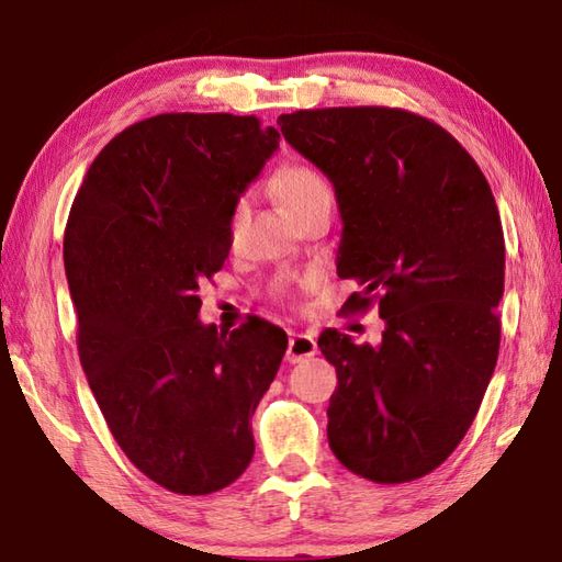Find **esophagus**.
<instances>
[{
  "label": "esophagus",
  "mask_w": 562,
  "mask_h": 562,
  "mask_svg": "<svg viewBox=\"0 0 562 562\" xmlns=\"http://www.w3.org/2000/svg\"><path fill=\"white\" fill-rule=\"evenodd\" d=\"M317 355V337L310 335V331H297V335L290 337L288 345V361L290 364H297L310 357Z\"/></svg>",
  "instance_id": "34e87169"
}]
</instances>
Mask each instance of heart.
Listing matches in <instances>:
<instances>
[{
    "label": "heart",
    "instance_id": "heart-1",
    "mask_svg": "<svg viewBox=\"0 0 562 562\" xmlns=\"http://www.w3.org/2000/svg\"><path fill=\"white\" fill-rule=\"evenodd\" d=\"M274 188H278L284 207H288L292 215L300 213L302 207L310 205L312 201H317L319 195L331 193L327 180L322 178L315 168L300 166V164L280 168L278 176H274ZM245 217H247V201L245 198H240V201L235 203L233 215H231V235L233 237L237 235V231H240ZM274 292L282 294V297H288V294L292 292V280L284 278L280 282H274Z\"/></svg>",
    "mask_w": 562,
    "mask_h": 562
}]
</instances>
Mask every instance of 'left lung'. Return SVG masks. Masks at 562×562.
<instances>
[{
  "instance_id": "left-lung-1",
  "label": "left lung",
  "mask_w": 562,
  "mask_h": 562,
  "mask_svg": "<svg viewBox=\"0 0 562 562\" xmlns=\"http://www.w3.org/2000/svg\"><path fill=\"white\" fill-rule=\"evenodd\" d=\"M288 144L335 186L337 274L379 300L382 341L325 329L337 369L327 439L374 483L431 473L469 431L501 345L506 245L496 198L449 131L402 109L282 113ZM372 297L349 300L367 310Z\"/></svg>"
}]
</instances>
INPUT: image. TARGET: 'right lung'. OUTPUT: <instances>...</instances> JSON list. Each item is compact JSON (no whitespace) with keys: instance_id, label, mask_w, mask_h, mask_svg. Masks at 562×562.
<instances>
[{"instance_id":"add662e5","label":"right lung","mask_w":562,"mask_h":562,"mask_svg":"<svg viewBox=\"0 0 562 562\" xmlns=\"http://www.w3.org/2000/svg\"><path fill=\"white\" fill-rule=\"evenodd\" d=\"M280 133L255 116L160 113L103 146L74 198L64 268L79 357L113 439L183 496L231 486L250 418L288 349L265 319L203 325L201 282L231 252V215Z\"/></svg>"}]
</instances>
